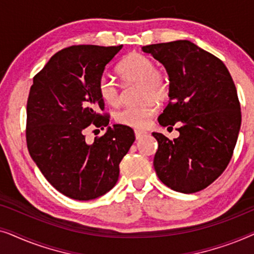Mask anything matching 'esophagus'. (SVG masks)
Segmentation results:
<instances>
[{
  "instance_id": "esophagus-1",
  "label": "esophagus",
  "mask_w": 254,
  "mask_h": 254,
  "mask_svg": "<svg viewBox=\"0 0 254 254\" xmlns=\"http://www.w3.org/2000/svg\"><path fill=\"white\" fill-rule=\"evenodd\" d=\"M144 135H147V131L145 130H140V129L135 130V137H136V140H140V138L143 137Z\"/></svg>"
}]
</instances>
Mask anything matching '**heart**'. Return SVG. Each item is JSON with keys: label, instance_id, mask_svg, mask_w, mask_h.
I'll return each instance as SVG.
<instances>
[{"label": "heart", "instance_id": "heart-1", "mask_svg": "<svg viewBox=\"0 0 254 254\" xmlns=\"http://www.w3.org/2000/svg\"><path fill=\"white\" fill-rule=\"evenodd\" d=\"M119 71L127 83H138V99L142 102L118 111L114 119L123 126L143 128L157 111L154 100L163 103L169 98L171 90L169 76L156 67L152 59L140 53L127 55L119 64ZM98 92L104 102L111 106H118L121 102L119 86L110 75L103 74L99 77Z\"/></svg>", "mask_w": 254, "mask_h": 254}]
</instances>
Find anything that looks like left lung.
<instances>
[{
  "instance_id": "left-lung-1",
  "label": "left lung",
  "mask_w": 254,
  "mask_h": 254,
  "mask_svg": "<svg viewBox=\"0 0 254 254\" xmlns=\"http://www.w3.org/2000/svg\"><path fill=\"white\" fill-rule=\"evenodd\" d=\"M164 65L170 102L158 123L180 121L173 141L152 133L158 142L154 158L161 182L173 190L195 193L220 177L230 162L242 124L237 90L220 59L189 40L142 47Z\"/></svg>"
}]
</instances>
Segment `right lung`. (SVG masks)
Returning <instances> with one entry per match:
<instances>
[{
    "label": "right lung",
    "instance_id": "1",
    "mask_svg": "<svg viewBox=\"0 0 254 254\" xmlns=\"http://www.w3.org/2000/svg\"><path fill=\"white\" fill-rule=\"evenodd\" d=\"M123 48L77 45L55 53L33 77L26 105V144L47 182L64 195L88 201L109 192L119 164L135 141L123 125L88 143L89 128L106 127L109 114L98 79Z\"/></svg>",
    "mask_w": 254,
    "mask_h": 254
}]
</instances>
